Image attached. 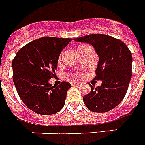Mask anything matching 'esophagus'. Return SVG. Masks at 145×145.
Returning a JSON list of instances; mask_svg holds the SVG:
<instances>
[{
	"label": "esophagus",
	"instance_id": "1",
	"mask_svg": "<svg viewBox=\"0 0 145 145\" xmlns=\"http://www.w3.org/2000/svg\"><path fill=\"white\" fill-rule=\"evenodd\" d=\"M71 84H72V86H73V87H77V86H79L80 84L79 82H77V81H72V82L71 83Z\"/></svg>",
	"mask_w": 145,
	"mask_h": 145
}]
</instances>
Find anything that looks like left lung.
<instances>
[{
	"instance_id": "1",
	"label": "left lung",
	"mask_w": 145,
	"mask_h": 145,
	"mask_svg": "<svg viewBox=\"0 0 145 145\" xmlns=\"http://www.w3.org/2000/svg\"><path fill=\"white\" fill-rule=\"evenodd\" d=\"M75 41L90 44L98 56L94 80L101 85L84 97V102L94 112L113 109L123 99L132 76V54L123 42L111 36L91 34L75 38Z\"/></svg>"
}]
</instances>
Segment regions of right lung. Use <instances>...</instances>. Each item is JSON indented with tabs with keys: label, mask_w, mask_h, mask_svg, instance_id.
<instances>
[{
	"label": "right lung",
	"mask_w": 145,
	"mask_h": 145,
	"mask_svg": "<svg viewBox=\"0 0 145 145\" xmlns=\"http://www.w3.org/2000/svg\"><path fill=\"white\" fill-rule=\"evenodd\" d=\"M69 38L42 37L29 43L15 54L12 61L13 82L18 94L30 110L51 115L63 108L70 84L63 81L52 86L49 80L55 75L61 51Z\"/></svg>",
	"instance_id": "1"
}]
</instances>
